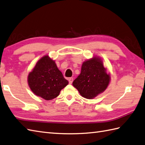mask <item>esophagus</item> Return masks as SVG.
Listing matches in <instances>:
<instances>
[{"label": "esophagus", "instance_id": "1", "mask_svg": "<svg viewBox=\"0 0 145 145\" xmlns=\"http://www.w3.org/2000/svg\"><path fill=\"white\" fill-rule=\"evenodd\" d=\"M73 78H72V77H71V78H69V83H70V84H72V82H73Z\"/></svg>", "mask_w": 145, "mask_h": 145}]
</instances>
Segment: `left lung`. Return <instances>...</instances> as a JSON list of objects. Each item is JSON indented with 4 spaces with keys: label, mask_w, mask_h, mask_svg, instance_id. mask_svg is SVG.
<instances>
[{
    "label": "left lung",
    "mask_w": 145,
    "mask_h": 145,
    "mask_svg": "<svg viewBox=\"0 0 145 145\" xmlns=\"http://www.w3.org/2000/svg\"><path fill=\"white\" fill-rule=\"evenodd\" d=\"M106 71L101 59L93 57L83 63L81 73L72 85L81 96L86 99H93L104 92L109 85L110 76Z\"/></svg>",
    "instance_id": "1"
}]
</instances>
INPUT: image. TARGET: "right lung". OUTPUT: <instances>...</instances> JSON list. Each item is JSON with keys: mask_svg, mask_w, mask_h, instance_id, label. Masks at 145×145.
Segmentation results:
<instances>
[{"mask_svg": "<svg viewBox=\"0 0 145 145\" xmlns=\"http://www.w3.org/2000/svg\"><path fill=\"white\" fill-rule=\"evenodd\" d=\"M30 89L36 96L51 100L59 95L61 89L68 85L54 60L48 56L40 59L28 76Z\"/></svg>", "mask_w": 145, "mask_h": 145, "instance_id": "obj_1", "label": "right lung"}]
</instances>
